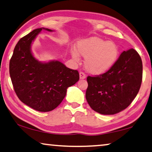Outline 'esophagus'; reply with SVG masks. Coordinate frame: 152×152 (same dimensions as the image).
Segmentation results:
<instances>
[{
  "instance_id": "obj_1",
  "label": "esophagus",
  "mask_w": 152,
  "mask_h": 152,
  "mask_svg": "<svg viewBox=\"0 0 152 152\" xmlns=\"http://www.w3.org/2000/svg\"><path fill=\"white\" fill-rule=\"evenodd\" d=\"M79 75H80V79H85L86 78L85 74L83 72H80V73H79Z\"/></svg>"
}]
</instances>
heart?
<instances>
[{
  "label": "heart",
  "mask_w": 152,
  "mask_h": 152,
  "mask_svg": "<svg viewBox=\"0 0 152 152\" xmlns=\"http://www.w3.org/2000/svg\"><path fill=\"white\" fill-rule=\"evenodd\" d=\"M77 50L85 58L86 69L93 74H102L108 71L119 56V48L115 43L95 37L79 42ZM72 54L76 61L79 60L76 50H72Z\"/></svg>",
  "instance_id": "obj_1"
}]
</instances>
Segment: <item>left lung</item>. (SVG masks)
Listing matches in <instances>:
<instances>
[{
    "label": "left lung",
    "mask_w": 152,
    "mask_h": 152,
    "mask_svg": "<svg viewBox=\"0 0 152 152\" xmlns=\"http://www.w3.org/2000/svg\"><path fill=\"white\" fill-rule=\"evenodd\" d=\"M142 63L139 53L124 51L108 71L87 78L86 99L90 107L102 115L121 112L132 103L140 89Z\"/></svg>",
    "instance_id": "8db88e82"
}]
</instances>
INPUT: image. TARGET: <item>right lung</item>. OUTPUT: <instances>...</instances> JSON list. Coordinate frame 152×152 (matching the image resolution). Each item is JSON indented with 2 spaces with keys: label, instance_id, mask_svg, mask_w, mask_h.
Listing matches in <instances>:
<instances>
[{
  "label": "right lung",
  "instance_id": "add662e5",
  "mask_svg": "<svg viewBox=\"0 0 152 152\" xmlns=\"http://www.w3.org/2000/svg\"><path fill=\"white\" fill-rule=\"evenodd\" d=\"M43 29L31 31L18 41L10 62L13 89L20 100L40 112L54 110L66 96L67 89L79 80L77 70L67 67L58 61H38L31 53V44Z\"/></svg>",
  "mask_w": 152,
  "mask_h": 152
}]
</instances>
